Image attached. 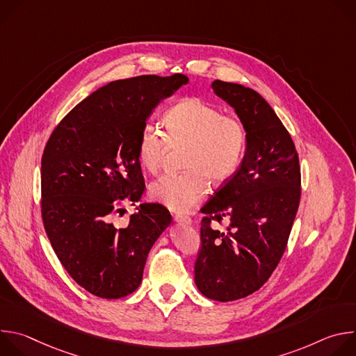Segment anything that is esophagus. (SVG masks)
I'll list each match as a JSON object with an SVG mask.
<instances>
[{"mask_svg": "<svg viewBox=\"0 0 356 356\" xmlns=\"http://www.w3.org/2000/svg\"><path fill=\"white\" fill-rule=\"evenodd\" d=\"M175 221H176L177 224H181V225H191V218H190V217H186V216L176 214V216H175Z\"/></svg>", "mask_w": 356, "mask_h": 356, "instance_id": "obj_1", "label": "esophagus"}]
</instances>
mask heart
<instances>
[{"label":"heart","instance_id":"obj_1","mask_svg":"<svg viewBox=\"0 0 356 356\" xmlns=\"http://www.w3.org/2000/svg\"><path fill=\"white\" fill-rule=\"evenodd\" d=\"M163 124V134L146 124L136 142L139 165L149 173H156L170 146L187 145L183 175H165L149 186L155 201L176 213L193 210L209 190L207 180L222 184L239 168L246 146V131L242 122L198 98H186L170 108Z\"/></svg>","mask_w":356,"mask_h":356}]
</instances>
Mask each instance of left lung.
I'll list each match as a JSON object with an SVG mask.
<instances>
[{
    "instance_id": "left-lung-1",
    "label": "left lung",
    "mask_w": 356,
    "mask_h": 356,
    "mask_svg": "<svg viewBox=\"0 0 356 356\" xmlns=\"http://www.w3.org/2000/svg\"><path fill=\"white\" fill-rule=\"evenodd\" d=\"M217 97L234 108L246 131L242 162L201 209V249L194 282L206 297L232 301L264 286L276 269L300 202L294 143L268 101L255 90L216 80ZM230 220L221 233L211 219Z\"/></svg>"
}]
</instances>
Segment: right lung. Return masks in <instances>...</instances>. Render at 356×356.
<instances>
[{"label": "right lung", "mask_w": 356, "mask_h": 356, "mask_svg": "<svg viewBox=\"0 0 356 356\" xmlns=\"http://www.w3.org/2000/svg\"><path fill=\"white\" fill-rule=\"evenodd\" d=\"M187 83L184 74L111 81L77 104L46 143L43 225L63 268L94 296L121 298L135 291L149 250L172 222L155 202L139 204L125 228L115 227L111 214L122 200L132 206L140 200L138 136L161 101Z\"/></svg>", "instance_id": "add662e5"}]
</instances>
